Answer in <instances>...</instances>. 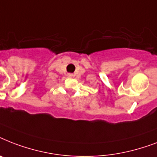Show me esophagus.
Returning <instances> with one entry per match:
<instances>
[{
    "label": "esophagus",
    "mask_w": 157,
    "mask_h": 157,
    "mask_svg": "<svg viewBox=\"0 0 157 157\" xmlns=\"http://www.w3.org/2000/svg\"><path fill=\"white\" fill-rule=\"evenodd\" d=\"M67 76H68V77H70V78H71V77H73V76H74V75H73V74H71V73H69L68 75H67Z\"/></svg>",
    "instance_id": "1"
}]
</instances>
